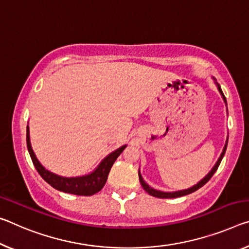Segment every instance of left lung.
<instances>
[{"instance_id":"1","label":"left lung","mask_w":249,"mask_h":249,"mask_svg":"<svg viewBox=\"0 0 249 249\" xmlns=\"http://www.w3.org/2000/svg\"><path fill=\"white\" fill-rule=\"evenodd\" d=\"M216 84H217V88H218V89H219L220 94H222V96H223V98H224L225 103H226V97L224 96L222 89H220V86H219L218 83H216ZM226 148H227V142H226V144H225V147H224V149H223L222 154H220V157L218 159V160H217V163L215 164V166L213 167L212 171H211L210 173H208V174H207L206 176H205L204 178H203L202 180H200L198 184H196L195 186H193V187H191V188H188V189H184V191L173 192V193H165V192L156 191V189H154V188H152V187H149L148 185L145 183V181L143 180V178H142L141 174L139 173V177H140L141 185H142V186H143L144 191L147 192L149 195H152V196H154V197H159V198H176V197H180V196H184V195H188V194H191V193H194V192H195V191H197V189H198V188H200L202 186H204V185L206 184L207 181L212 178V176L215 174V172L217 171V168H218L219 164H220V161H222L223 157H224V155H225V152H226Z\"/></svg>"}]
</instances>
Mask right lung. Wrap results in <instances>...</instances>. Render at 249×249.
Instances as JSON below:
<instances>
[{
  "label": "right lung",
  "instance_id": "1",
  "mask_svg": "<svg viewBox=\"0 0 249 249\" xmlns=\"http://www.w3.org/2000/svg\"><path fill=\"white\" fill-rule=\"evenodd\" d=\"M26 144L35 168H36L38 174L41 175L42 178L44 179L47 184H50L51 186L57 189V191L81 196L94 195L104 187L114 161L116 160L117 157L121 155V153L123 152L124 148L126 147V145H124L116 149V151L110 153L107 157H105V159L102 160V163L98 165V167L92 173V174L82 177H70L69 178V177L55 175L53 173L47 171V169H45L41 164H39V161L37 160L36 157H35V154L32 147H31L29 126H27L26 129Z\"/></svg>",
  "mask_w": 249,
  "mask_h": 249
}]
</instances>
